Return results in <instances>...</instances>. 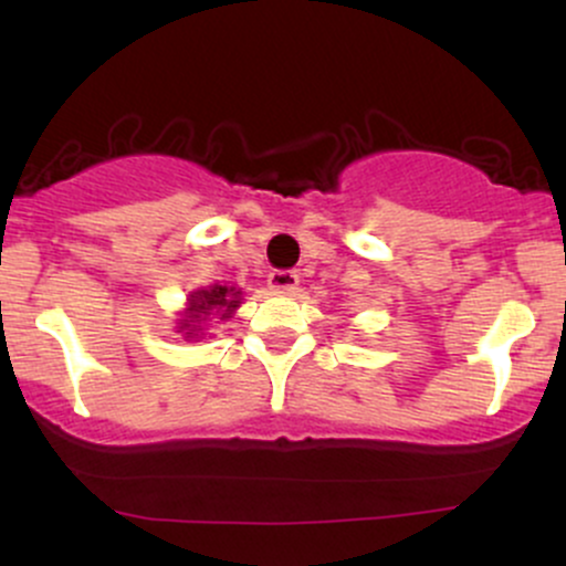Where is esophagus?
Masks as SVG:
<instances>
[{
  "instance_id": "esophagus-1",
  "label": "esophagus",
  "mask_w": 566,
  "mask_h": 566,
  "mask_svg": "<svg viewBox=\"0 0 566 566\" xmlns=\"http://www.w3.org/2000/svg\"><path fill=\"white\" fill-rule=\"evenodd\" d=\"M298 273L295 271H273L271 276H268V290H271L273 295H295L298 293Z\"/></svg>"
}]
</instances>
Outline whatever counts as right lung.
<instances>
[{"mask_svg": "<svg viewBox=\"0 0 566 566\" xmlns=\"http://www.w3.org/2000/svg\"><path fill=\"white\" fill-rule=\"evenodd\" d=\"M241 303V287H230V284H211V287L195 290V293H189L184 312H178L176 333H181L187 342H200L213 319H230Z\"/></svg>", "mask_w": 566, "mask_h": 566, "instance_id": "add662e5", "label": "right lung"}]
</instances>
